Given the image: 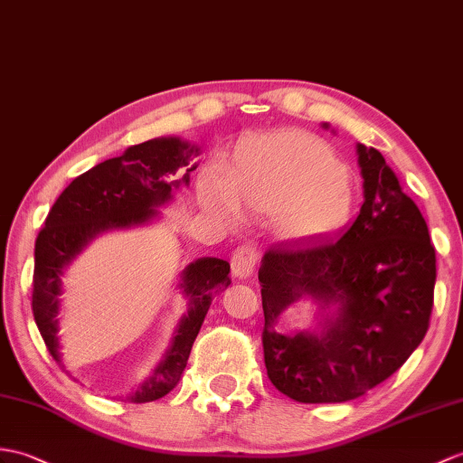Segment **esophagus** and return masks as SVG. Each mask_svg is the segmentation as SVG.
<instances>
[{
    "mask_svg": "<svg viewBox=\"0 0 463 463\" xmlns=\"http://www.w3.org/2000/svg\"><path fill=\"white\" fill-rule=\"evenodd\" d=\"M258 262V250L252 244H242L231 256V268L234 278H249Z\"/></svg>",
    "mask_w": 463,
    "mask_h": 463,
    "instance_id": "34e87169",
    "label": "esophagus"
}]
</instances>
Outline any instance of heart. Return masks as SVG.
<instances>
[{"instance_id":"obj_1","label":"heart","mask_w":463,"mask_h":463,"mask_svg":"<svg viewBox=\"0 0 463 463\" xmlns=\"http://www.w3.org/2000/svg\"><path fill=\"white\" fill-rule=\"evenodd\" d=\"M199 199L229 221L239 211L272 217L284 239L311 242L349 222L354 185L324 139L302 130H278L242 137L224 175L203 171Z\"/></svg>"}]
</instances>
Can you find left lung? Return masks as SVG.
<instances>
[{"label":"left lung","mask_w":463,"mask_h":463,"mask_svg":"<svg viewBox=\"0 0 463 463\" xmlns=\"http://www.w3.org/2000/svg\"><path fill=\"white\" fill-rule=\"evenodd\" d=\"M357 156L364 201L351 227L333 242L270 246L258 270L268 379L298 402L359 399L402 367L430 326L428 224L379 149L359 144ZM304 297L320 307V331L278 334L277 316Z\"/></svg>","instance_id":"left-lung-1"}]
</instances>
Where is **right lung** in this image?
<instances>
[{
    "label": "right lung",
    "mask_w": 463,
    "mask_h": 463,
    "mask_svg": "<svg viewBox=\"0 0 463 463\" xmlns=\"http://www.w3.org/2000/svg\"><path fill=\"white\" fill-rule=\"evenodd\" d=\"M199 147L179 137H156L128 147L120 157L106 159L71 181L49 211L45 227L35 241L33 307L35 324L52 359L59 353V296L64 266L82 252L94 236L106 231L130 229L156 219V207L171 201V191L189 185V171L171 181L177 169L189 165ZM231 264L221 258H199L181 272V289L187 298V314L179 321L175 337L154 374L139 386L130 401L152 402L175 389L203 326L213 294L231 284Z\"/></svg>",
    "instance_id": "right-lung-1"
}]
</instances>
